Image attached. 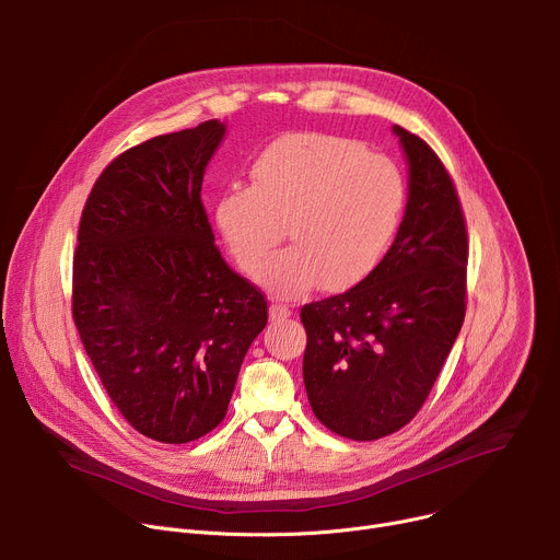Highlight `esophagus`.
I'll return each mask as SVG.
<instances>
[{
  "label": "esophagus",
  "mask_w": 560,
  "mask_h": 560,
  "mask_svg": "<svg viewBox=\"0 0 560 560\" xmlns=\"http://www.w3.org/2000/svg\"><path fill=\"white\" fill-rule=\"evenodd\" d=\"M290 314H292V310L288 305H283V303H272L270 305V318H272V322H283V318H288Z\"/></svg>",
  "instance_id": "1"
}]
</instances>
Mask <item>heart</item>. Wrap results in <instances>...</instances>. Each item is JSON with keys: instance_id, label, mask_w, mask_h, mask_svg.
<instances>
[{"instance_id": "1", "label": "heart", "mask_w": 560, "mask_h": 560, "mask_svg": "<svg viewBox=\"0 0 560 560\" xmlns=\"http://www.w3.org/2000/svg\"><path fill=\"white\" fill-rule=\"evenodd\" d=\"M250 186L232 184L212 206L214 225L244 272L281 296L312 285L341 292L365 281L387 255L408 206L404 171L357 139L292 132L268 143L250 166Z\"/></svg>"}]
</instances>
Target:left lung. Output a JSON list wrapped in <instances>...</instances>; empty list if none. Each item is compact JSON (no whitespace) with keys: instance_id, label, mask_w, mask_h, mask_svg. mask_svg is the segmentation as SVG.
<instances>
[{"instance_id":"8db88e82","label":"left lung","mask_w":560,"mask_h":560,"mask_svg":"<svg viewBox=\"0 0 560 560\" xmlns=\"http://www.w3.org/2000/svg\"><path fill=\"white\" fill-rule=\"evenodd\" d=\"M410 166L408 206L381 266L343 294L301 307L303 383L314 417L352 441L408 425L465 318L467 228L450 173L394 126Z\"/></svg>"}]
</instances>
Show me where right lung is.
<instances>
[{
    "instance_id": "right-lung-1",
    "label": "right lung",
    "mask_w": 560,
    "mask_h": 560,
    "mask_svg": "<svg viewBox=\"0 0 560 560\" xmlns=\"http://www.w3.org/2000/svg\"><path fill=\"white\" fill-rule=\"evenodd\" d=\"M225 126L159 135L95 182L72 257V318L121 417L159 443H190L225 412L268 301L228 268L201 203Z\"/></svg>"
}]
</instances>
